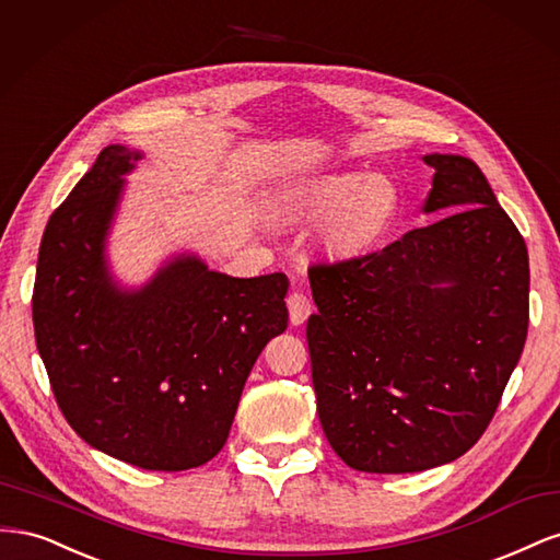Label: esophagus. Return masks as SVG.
Listing matches in <instances>:
<instances>
[{
    "label": "esophagus",
    "instance_id": "esophagus-1",
    "mask_svg": "<svg viewBox=\"0 0 560 560\" xmlns=\"http://www.w3.org/2000/svg\"><path fill=\"white\" fill-rule=\"evenodd\" d=\"M287 308H290V322H292L294 327H299L313 313V303H311V299L306 294L292 292L290 296H287Z\"/></svg>",
    "mask_w": 560,
    "mask_h": 560
}]
</instances>
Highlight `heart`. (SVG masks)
I'll return each instance as SVG.
<instances>
[{
	"instance_id": "obj_1",
	"label": "heart",
	"mask_w": 560,
	"mask_h": 560,
	"mask_svg": "<svg viewBox=\"0 0 560 560\" xmlns=\"http://www.w3.org/2000/svg\"><path fill=\"white\" fill-rule=\"evenodd\" d=\"M399 186L381 173H329L292 191L287 210L303 219L329 217L322 243L334 252H362L378 243L399 214Z\"/></svg>"
}]
</instances>
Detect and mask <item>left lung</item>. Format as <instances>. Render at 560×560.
I'll return each mask as SVG.
<instances>
[{"label": "left lung", "mask_w": 560, "mask_h": 560, "mask_svg": "<svg viewBox=\"0 0 560 560\" xmlns=\"http://www.w3.org/2000/svg\"><path fill=\"white\" fill-rule=\"evenodd\" d=\"M434 167L425 210L446 212L381 252L308 268L317 416L360 471L453 463L486 432L528 334L530 268L479 165Z\"/></svg>", "instance_id": "obj_1"}]
</instances>
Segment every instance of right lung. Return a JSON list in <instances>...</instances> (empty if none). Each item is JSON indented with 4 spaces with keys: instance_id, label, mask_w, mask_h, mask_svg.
Segmentation results:
<instances>
[{
    "instance_id": "add662e5",
    "label": "right lung",
    "mask_w": 560,
    "mask_h": 560,
    "mask_svg": "<svg viewBox=\"0 0 560 560\" xmlns=\"http://www.w3.org/2000/svg\"><path fill=\"white\" fill-rule=\"evenodd\" d=\"M142 151L109 144L50 214L32 319L72 430L116 460L182 471L226 444L245 381L287 329V276L231 278L177 254L138 290L107 264V235Z\"/></svg>"
}]
</instances>
